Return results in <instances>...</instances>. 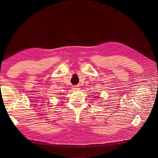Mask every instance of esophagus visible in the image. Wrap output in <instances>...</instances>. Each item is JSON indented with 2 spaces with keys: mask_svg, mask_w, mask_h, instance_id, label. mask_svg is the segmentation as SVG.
I'll use <instances>...</instances> for the list:
<instances>
[{
  "mask_svg": "<svg viewBox=\"0 0 158 158\" xmlns=\"http://www.w3.org/2000/svg\"><path fill=\"white\" fill-rule=\"evenodd\" d=\"M80 88V86L78 85H76V86H74L73 87V89L74 90V91H77V90H79Z\"/></svg>",
  "mask_w": 158,
  "mask_h": 158,
  "instance_id": "obj_1",
  "label": "esophagus"
}]
</instances>
